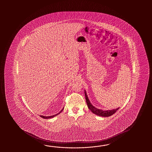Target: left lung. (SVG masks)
Segmentation results:
<instances>
[{"label": "left lung", "mask_w": 152, "mask_h": 152, "mask_svg": "<svg viewBox=\"0 0 152 152\" xmlns=\"http://www.w3.org/2000/svg\"><path fill=\"white\" fill-rule=\"evenodd\" d=\"M85 99L86 101V103L87 104V107L88 109L93 113L97 115L98 116L102 117H109L111 115H113L114 113L116 112L117 110L119 109L120 107L115 109H113L111 110H105L104 111L103 110L98 109L96 107H94L92 104L91 103L90 100L88 99V98L87 97V94L86 92V91L85 90Z\"/></svg>", "instance_id": "8db88e82"}]
</instances>
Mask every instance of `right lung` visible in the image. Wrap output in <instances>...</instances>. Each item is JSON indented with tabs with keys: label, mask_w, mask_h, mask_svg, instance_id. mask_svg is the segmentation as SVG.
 Masks as SVG:
<instances>
[{
	"label": "right lung",
	"mask_w": 152,
	"mask_h": 152,
	"mask_svg": "<svg viewBox=\"0 0 152 152\" xmlns=\"http://www.w3.org/2000/svg\"><path fill=\"white\" fill-rule=\"evenodd\" d=\"M64 110V108L62 109L60 111V113H57V114H55L54 115H52V116H43V115H39L41 117H42L43 118H45V119H48V118H53V117H54L56 116H57L58 115L59 113H61L62 112V111Z\"/></svg>",
	"instance_id": "right-lung-1"
}]
</instances>
